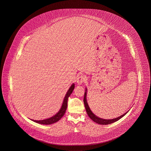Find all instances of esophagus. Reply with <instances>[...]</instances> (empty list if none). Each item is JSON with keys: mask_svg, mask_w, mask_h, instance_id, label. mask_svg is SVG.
Returning a JSON list of instances; mask_svg holds the SVG:
<instances>
[{"mask_svg": "<svg viewBox=\"0 0 151 151\" xmlns=\"http://www.w3.org/2000/svg\"><path fill=\"white\" fill-rule=\"evenodd\" d=\"M85 80H86V77L84 76L81 75V76H80L79 77L77 78V80H76L77 81L76 82L78 85H81V84H82V82H84Z\"/></svg>", "mask_w": 151, "mask_h": 151, "instance_id": "34e87169", "label": "esophagus"}]
</instances>
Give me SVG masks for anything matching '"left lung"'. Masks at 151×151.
Returning <instances> with one entry per match:
<instances>
[{
	"label": "left lung",
	"mask_w": 151,
	"mask_h": 151,
	"mask_svg": "<svg viewBox=\"0 0 151 151\" xmlns=\"http://www.w3.org/2000/svg\"><path fill=\"white\" fill-rule=\"evenodd\" d=\"M86 94H87V88H86L85 95H84V97H83V102H84L86 112H87L88 116H89V117L93 121H94L95 122H96L97 124H106H106H112L114 122H115L119 121V119H121L122 117H123L129 111H128L127 112H126V113H124V114L120 116L119 117H118L117 118H115V119H103L100 118V117L96 116V115L92 112L91 110H90V107L88 106V105L87 104V100H86V96H87Z\"/></svg>",
	"instance_id": "1"
}]
</instances>
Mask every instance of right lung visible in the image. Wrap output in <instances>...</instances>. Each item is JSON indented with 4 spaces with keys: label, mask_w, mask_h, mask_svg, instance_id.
Segmentation results:
<instances>
[{
    "label": "right lung",
    "mask_w": 151,
    "mask_h": 151,
    "mask_svg": "<svg viewBox=\"0 0 151 151\" xmlns=\"http://www.w3.org/2000/svg\"><path fill=\"white\" fill-rule=\"evenodd\" d=\"M74 88H75V84L73 83L72 85L69 88V90L68 91L66 95L64 97V101L60 110L56 114L49 119H45L43 120H39V121L34 120V119H31V120L36 123L42 124H54L55 122H58V121H59L60 119L63 117V116H64L66 112V110L68 107V100L69 97L72 93Z\"/></svg>",
    "instance_id": "right-lung-1"
}]
</instances>
